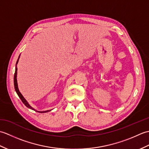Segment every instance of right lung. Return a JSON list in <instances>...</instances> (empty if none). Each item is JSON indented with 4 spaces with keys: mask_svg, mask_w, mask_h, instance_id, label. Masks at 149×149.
<instances>
[{
    "mask_svg": "<svg viewBox=\"0 0 149 149\" xmlns=\"http://www.w3.org/2000/svg\"><path fill=\"white\" fill-rule=\"evenodd\" d=\"M20 55L19 56L18 58V60L17 63H16V66H15V74H14V86H15V91L16 92H17V95H18L19 98L21 99L22 102H23L24 104V105L26 106L27 107H28V108H29L31 109H33L34 111H36L38 112V113H47L49 111H50L52 109H50V110H47V111H37V110H35V109H34L33 107H31L29 104L28 103L27 101L26 100V99L23 97V95L21 94V93L20 92V91H19L18 90V83H17V64L18 63V60H19V58H20Z\"/></svg>",
    "mask_w": 149,
    "mask_h": 149,
    "instance_id": "add662e5",
    "label": "right lung"
}]
</instances>
